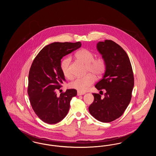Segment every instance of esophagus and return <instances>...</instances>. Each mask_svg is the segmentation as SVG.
Instances as JSON below:
<instances>
[{
  "mask_svg": "<svg viewBox=\"0 0 156 156\" xmlns=\"http://www.w3.org/2000/svg\"><path fill=\"white\" fill-rule=\"evenodd\" d=\"M84 94H85L84 92H81L80 91H78V92H77V95L78 96H80V95H84Z\"/></svg>",
  "mask_w": 156,
  "mask_h": 156,
  "instance_id": "esophagus-1",
  "label": "esophagus"
}]
</instances>
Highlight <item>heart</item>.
<instances>
[{"mask_svg":"<svg viewBox=\"0 0 156 156\" xmlns=\"http://www.w3.org/2000/svg\"><path fill=\"white\" fill-rule=\"evenodd\" d=\"M75 57L78 61L86 65L85 74H88L83 77L76 78L69 83V86L81 92H84L88 90L94 83L95 81L94 75L97 77H100L104 74L106 70L107 62L102 57L95 58V54L87 48H82L77 51ZM71 60L70 57L64 58L61 61L60 66L62 74L67 78L72 77L69 68Z\"/></svg>","mask_w":156,"mask_h":156,"instance_id":"obj_1","label":"heart"}]
</instances>
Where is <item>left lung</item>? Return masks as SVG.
I'll list each match as a JSON object with an SVG mask.
<instances>
[{"instance_id":"obj_1","label":"left lung","mask_w":156,"mask_h":156,"mask_svg":"<svg viewBox=\"0 0 156 156\" xmlns=\"http://www.w3.org/2000/svg\"><path fill=\"white\" fill-rule=\"evenodd\" d=\"M97 49L107 62L103 78L95 86L106 90L104 98L93 93L94 101L89 107L90 115L98 120L111 122L120 117L132 98L133 72L126 51L117 43L106 40L97 44Z\"/></svg>"}]
</instances>
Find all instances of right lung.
I'll return each instance as SVG.
<instances>
[{
    "mask_svg": "<svg viewBox=\"0 0 156 156\" xmlns=\"http://www.w3.org/2000/svg\"><path fill=\"white\" fill-rule=\"evenodd\" d=\"M81 46L80 41L52 43L45 46L33 61L27 93L33 111L45 123L55 124L64 119L72 98L76 95L75 89H67L59 97L56 92L66 81L61 69V59Z\"/></svg>",
    "mask_w": 156,
    "mask_h": 156,
    "instance_id": "add662e5",
    "label": "right lung"
}]
</instances>
